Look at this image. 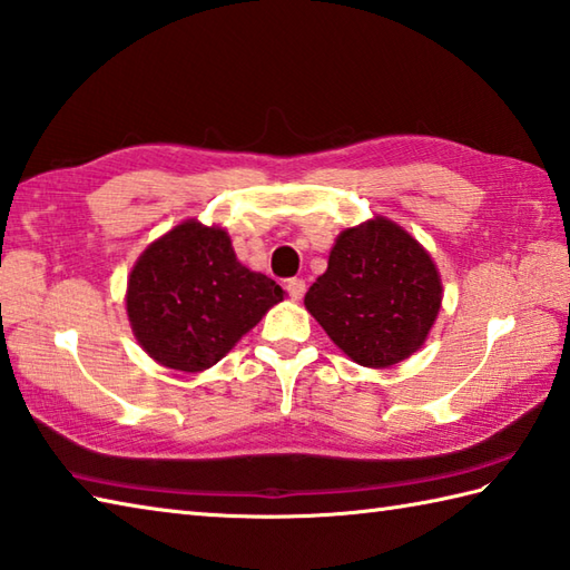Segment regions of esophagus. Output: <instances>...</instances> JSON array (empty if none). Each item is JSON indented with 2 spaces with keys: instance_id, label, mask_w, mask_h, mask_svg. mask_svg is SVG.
I'll use <instances>...</instances> for the list:
<instances>
[{
  "instance_id": "34e87169",
  "label": "esophagus",
  "mask_w": 570,
  "mask_h": 570,
  "mask_svg": "<svg viewBox=\"0 0 570 570\" xmlns=\"http://www.w3.org/2000/svg\"><path fill=\"white\" fill-rule=\"evenodd\" d=\"M286 292H288V296H292V301H301L306 294V282L304 278H292V282L286 284Z\"/></svg>"
}]
</instances>
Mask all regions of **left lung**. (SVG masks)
<instances>
[{
  "mask_svg": "<svg viewBox=\"0 0 570 570\" xmlns=\"http://www.w3.org/2000/svg\"><path fill=\"white\" fill-rule=\"evenodd\" d=\"M304 306L353 363L390 367L428 341L442 308V276L405 227L373 217L338 234Z\"/></svg>",
  "mask_w": 570,
  "mask_h": 570,
  "instance_id": "left-lung-1",
  "label": "left lung"
}]
</instances>
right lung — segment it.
Instances as JSON below:
<instances>
[{
	"instance_id": "add662e5",
	"label": "right lung",
	"mask_w": 570,
	"mask_h": 570,
	"mask_svg": "<svg viewBox=\"0 0 570 570\" xmlns=\"http://www.w3.org/2000/svg\"><path fill=\"white\" fill-rule=\"evenodd\" d=\"M284 294L237 259L225 227L183 219L132 264L126 314L155 363L199 373L225 358Z\"/></svg>"
}]
</instances>
